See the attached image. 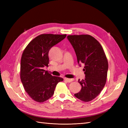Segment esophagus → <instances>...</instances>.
I'll use <instances>...</instances> for the list:
<instances>
[{"mask_svg":"<svg viewBox=\"0 0 128 128\" xmlns=\"http://www.w3.org/2000/svg\"><path fill=\"white\" fill-rule=\"evenodd\" d=\"M64 80H66L67 82H68V83H70V82H72V81L74 80V79H69V78H64Z\"/></svg>","mask_w":128,"mask_h":128,"instance_id":"esophagus-1","label":"esophagus"}]
</instances>
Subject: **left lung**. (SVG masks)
Instances as JSON below:
<instances>
[{"label":"left lung","instance_id":"obj_1","mask_svg":"<svg viewBox=\"0 0 128 128\" xmlns=\"http://www.w3.org/2000/svg\"><path fill=\"white\" fill-rule=\"evenodd\" d=\"M67 38L79 65H84L86 75L84 80H78L82 88L74 96L83 102H90L101 92L106 82L108 64L105 53L99 42L88 34L68 35Z\"/></svg>","mask_w":128,"mask_h":128}]
</instances>
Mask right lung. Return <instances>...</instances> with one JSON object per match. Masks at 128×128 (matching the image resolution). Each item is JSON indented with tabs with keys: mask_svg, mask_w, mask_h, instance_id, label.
Returning a JSON list of instances; mask_svg holds the SVG:
<instances>
[{
	"mask_svg": "<svg viewBox=\"0 0 128 128\" xmlns=\"http://www.w3.org/2000/svg\"><path fill=\"white\" fill-rule=\"evenodd\" d=\"M66 34H42L31 41L23 52L20 77L27 94L34 101L43 102L53 95L57 84L64 79L53 76L43 67L48 66V52Z\"/></svg>",
	"mask_w": 128,
	"mask_h": 128,
	"instance_id": "add662e5",
	"label": "right lung"
}]
</instances>
